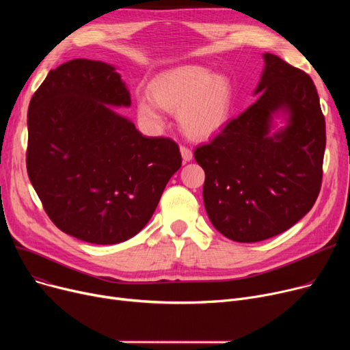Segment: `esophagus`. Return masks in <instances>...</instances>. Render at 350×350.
Masks as SVG:
<instances>
[{"label": "esophagus", "instance_id": "obj_1", "mask_svg": "<svg viewBox=\"0 0 350 350\" xmlns=\"http://www.w3.org/2000/svg\"><path fill=\"white\" fill-rule=\"evenodd\" d=\"M180 152H181V157H183V161L187 163L193 159V152L189 149V147L186 146H180Z\"/></svg>", "mask_w": 350, "mask_h": 350}]
</instances>
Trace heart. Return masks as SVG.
<instances>
[{"label": "heart", "mask_w": 350, "mask_h": 350, "mask_svg": "<svg viewBox=\"0 0 350 350\" xmlns=\"http://www.w3.org/2000/svg\"><path fill=\"white\" fill-rule=\"evenodd\" d=\"M152 99L137 100V115L147 126H164L163 110L177 113L180 129L191 139H207L221 131L230 119L232 85L206 66L185 65L154 78L149 85Z\"/></svg>", "instance_id": "heart-1"}]
</instances>
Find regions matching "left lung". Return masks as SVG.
<instances>
[{
  "label": "left lung",
  "mask_w": 350,
  "mask_h": 350,
  "mask_svg": "<svg viewBox=\"0 0 350 350\" xmlns=\"http://www.w3.org/2000/svg\"><path fill=\"white\" fill-rule=\"evenodd\" d=\"M245 112L194 150L206 173L203 198L217 231L237 243L278 235L312 208L322 185L325 118L310 77L277 55ZM287 124L272 134L273 116Z\"/></svg>",
  "instance_id": "left-lung-1"
}]
</instances>
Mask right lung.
<instances>
[{"mask_svg":"<svg viewBox=\"0 0 350 350\" xmlns=\"http://www.w3.org/2000/svg\"><path fill=\"white\" fill-rule=\"evenodd\" d=\"M110 106H131L116 68L72 59L49 70L28 107L31 185L55 226L99 245L149 223L181 167L176 142L143 136Z\"/></svg>","mask_w":350,"mask_h":350,"instance_id":"right-lung-1","label":"right lung"}]
</instances>
